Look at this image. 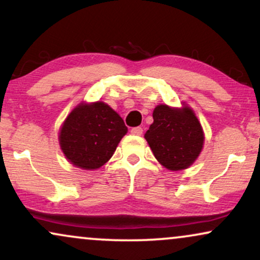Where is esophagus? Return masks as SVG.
<instances>
[{"label":"esophagus","instance_id":"obj_1","mask_svg":"<svg viewBox=\"0 0 260 260\" xmlns=\"http://www.w3.org/2000/svg\"><path fill=\"white\" fill-rule=\"evenodd\" d=\"M131 134L135 135V136H141V135L143 134V129L141 126L133 127V129H131Z\"/></svg>","mask_w":260,"mask_h":260}]
</instances>
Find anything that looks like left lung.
Here are the masks:
<instances>
[{"label":"left lung","mask_w":260,"mask_h":260,"mask_svg":"<svg viewBox=\"0 0 260 260\" xmlns=\"http://www.w3.org/2000/svg\"><path fill=\"white\" fill-rule=\"evenodd\" d=\"M154 122L144 138L155 159L170 171L186 170L200 156L204 131L190 106L171 107L160 104L153 111Z\"/></svg>","instance_id":"left-lung-1"}]
</instances>
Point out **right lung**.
I'll return each instance as SVG.
<instances>
[{"label": "right lung", "instance_id": "1", "mask_svg": "<svg viewBox=\"0 0 260 260\" xmlns=\"http://www.w3.org/2000/svg\"><path fill=\"white\" fill-rule=\"evenodd\" d=\"M126 133L122 117L104 101H81L63 122L58 141L73 166L93 171L112 157Z\"/></svg>", "mask_w": 260, "mask_h": 260}]
</instances>
